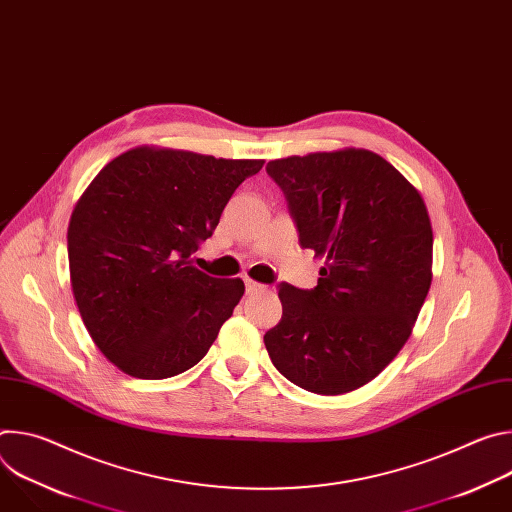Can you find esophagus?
Instances as JSON below:
<instances>
[{"label": "esophagus", "mask_w": 512, "mask_h": 512, "mask_svg": "<svg viewBox=\"0 0 512 512\" xmlns=\"http://www.w3.org/2000/svg\"><path fill=\"white\" fill-rule=\"evenodd\" d=\"M245 287H247V294H257V291H265L267 285H261L249 277H245Z\"/></svg>", "instance_id": "esophagus-1"}]
</instances>
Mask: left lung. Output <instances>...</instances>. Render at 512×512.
I'll use <instances>...</instances> for the list:
<instances>
[{
	"label": "left lung",
	"mask_w": 512,
	"mask_h": 512,
	"mask_svg": "<svg viewBox=\"0 0 512 512\" xmlns=\"http://www.w3.org/2000/svg\"><path fill=\"white\" fill-rule=\"evenodd\" d=\"M300 245L326 259L314 289L279 283L263 340L275 369L318 395L373 381L407 342L431 285L433 233L419 192L381 156L340 150L267 164Z\"/></svg>",
	"instance_id": "left-lung-1"
}]
</instances>
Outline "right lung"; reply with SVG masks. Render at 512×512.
<instances>
[{
	"label": "right lung",
	"instance_id": "obj_1",
	"mask_svg": "<svg viewBox=\"0 0 512 512\" xmlns=\"http://www.w3.org/2000/svg\"><path fill=\"white\" fill-rule=\"evenodd\" d=\"M263 160L135 148L72 210L70 283L99 350L135 379H168L208 352L245 294L192 265L235 190Z\"/></svg>",
	"mask_w": 512,
	"mask_h": 512
}]
</instances>
